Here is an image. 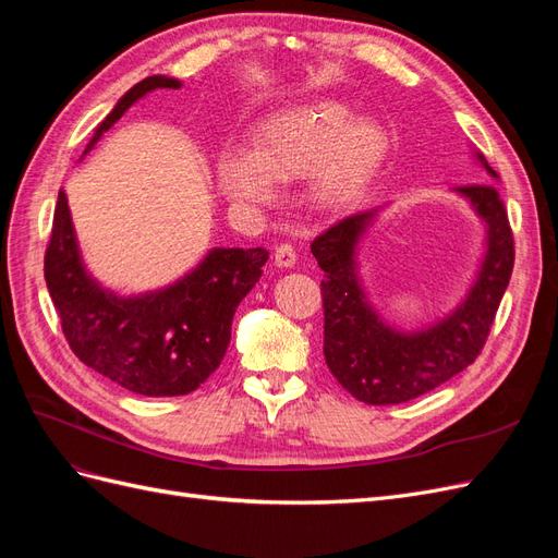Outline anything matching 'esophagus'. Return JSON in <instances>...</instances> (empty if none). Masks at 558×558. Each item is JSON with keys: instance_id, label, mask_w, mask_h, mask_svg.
I'll list each match as a JSON object with an SVG mask.
<instances>
[{"instance_id": "1", "label": "esophagus", "mask_w": 558, "mask_h": 558, "mask_svg": "<svg viewBox=\"0 0 558 558\" xmlns=\"http://www.w3.org/2000/svg\"><path fill=\"white\" fill-rule=\"evenodd\" d=\"M295 260H298V253H295V246H293V244L283 242V244L277 246V251H275V263H277L279 267H293Z\"/></svg>"}]
</instances>
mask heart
Segmentation results:
<instances>
[{
	"mask_svg": "<svg viewBox=\"0 0 558 558\" xmlns=\"http://www.w3.org/2000/svg\"><path fill=\"white\" fill-rule=\"evenodd\" d=\"M386 154V134L332 99L269 116L253 134L251 154L228 148L218 158L221 191L242 205L272 202V181L314 174L312 195L326 207L347 205L373 181Z\"/></svg>",
	"mask_w": 558,
	"mask_h": 558,
	"instance_id": "b5f03b06",
	"label": "heart"
}]
</instances>
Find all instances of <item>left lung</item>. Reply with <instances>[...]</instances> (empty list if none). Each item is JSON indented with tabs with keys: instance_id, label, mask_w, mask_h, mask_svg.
<instances>
[{
	"instance_id": "obj_1",
	"label": "left lung",
	"mask_w": 558,
	"mask_h": 558,
	"mask_svg": "<svg viewBox=\"0 0 558 558\" xmlns=\"http://www.w3.org/2000/svg\"><path fill=\"white\" fill-rule=\"evenodd\" d=\"M486 174L498 179L482 154ZM486 226V253L475 283L449 316L414 332L384 324L361 286L356 248L379 209L359 211L312 242L324 269V356L332 377L367 404H398L424 396L475 363L514 267V238L494 183L453 189Z\"/></svg>"
}]
</instances>
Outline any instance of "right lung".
<instances>
[{"label":"right lung","instance_id":"1","mask_svg":"<svg viewBox=\"0 0 558 558\" xmlns=\"http://www.w3.org/2000/svg\"><path fill=\"white\" fill-rule=\"evenodd\" d=\"M158 88H181L170 76L132 86L95 130L83 154L137 99ZM265 248H211L193 272L160 291L123 298L102 289L81 260L70 205L58 193L44 277L62 332L78 361L140 396H185L221 365L234 310L263 275Z\"/></svg>","mask_w":558,"mask_h":558}]
</instances>
